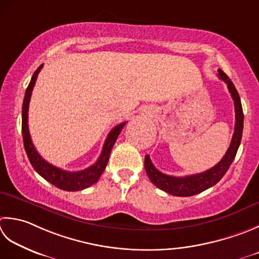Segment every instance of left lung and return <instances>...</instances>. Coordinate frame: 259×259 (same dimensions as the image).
Here are the masks:
<instances>
[{"label": "left lung", "instance_id": "left-lung-1", "mask_svg": "<svg viewBox=\"0 0 259 259\" xmlns=\"http://www.w3.org/2000/svg\"><path fill=\"white\" fill-rule=\"evenodd\" d=\"M219 78L224 80L227 84L228 90L231 94V98L235 103V112H236V122H235V133L232 136L231 143L228 148L226 155L222 157V159L212 168L207 169L203 173L189 175L184 177H176L161 173L153 165L150 160L149 155L145 157V169L148 175L151 183L156 185L158 189L163 190L167 193L175 196H192L199 194L211 186L215 185L224 175L229 169L232 161H234L237 150L239 148L242 129H244V112H242V106L240 102L239 94L235 88L231 79L224 73V70L218 69Z\"/></svg>", "mask_w": 259, "mask_h": 259}]
</instances>
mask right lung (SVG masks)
Instances as JSON below:
<instances>
[{"label": "right lung", "instance_id": "obj_1", "mask_svg": "<svg viewBox=\"0 0 259 259\" xmlns=\"http://www.w3.org/2000/svg\"><path fill=\"white\" fill-rule=\"evenodd\" d=\"M44 65H40L37 68V70L33 73L31 80L28 85L27 90H25L23 104H22V136H23V144L25 153L28 155V158L31 163L32 167L37 173L44 177L46 181H48L49 183H52L56 187H58L60 190L64 191H80L84 189H88L89 186L95 184L99 181L100 176L105 169L106 165H108L109 157L112 150V147L115 143L116 138L120 135L121 130L126 122H122L118 125H115L114 128L110 131L105 139V143L103 145L102 153H101L99 159L96 160V163L92 166H90L89 168H85L83 170L78 171H67L64 169H60L58 167H56L52 164H49L48 161H46L41 156L38 154V151L35 150L34 146L32 144L31 137L29 134L28 128V111H29V102L30 98H31V93L33 90V86L37 80L38 74L41 70Z\"/></svg>", "mask_w": 259, "mask_h": 259}]
</instances>
